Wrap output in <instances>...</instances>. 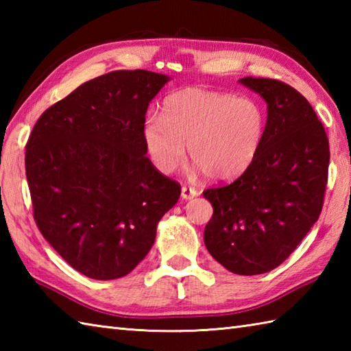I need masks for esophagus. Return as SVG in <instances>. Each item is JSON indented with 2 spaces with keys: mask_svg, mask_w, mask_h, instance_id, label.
Returning a JSON list of instances; mask_svg holds the SVG:
<instances>
[{
  "mask_svg": "<svg viewBox=\"0 0 351 351\" xmlns=\"http://www.w3.org/2000/svg\"><path fill=\"white\" fill-rule=\"evenodd\" d=\"M181 196H182V199H185V200H190V199L197 196V191H196L195 189L187 187V185H184V187L181 189Z\"/></svg>",
  "mask_w": 351,
  "mask_h": 351,
  "instance_id": "obj_1",
  "label": "esophagus"
}]
</instances>
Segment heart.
I'll return each mask as SVG.
<instances>
[{
	"instance_id": "heart-1",
	"label": "heart",
	"mask_w": 351,
	"mask_h": 351,
	"mask_svg": "<svg viewBox=\"0 0 351 351\" xmlns=\"http://www.w3.org/2000/svg\"><path fill=\"white\" fill-rule=\"evenodd\" d=\"M267 114L255 98L189 87L169 95L161 116L143 122L145 149L164 175L180 170L190 156L196 170L228 181L250 166L263 145Z\"/></svg>"
}]
</instances>
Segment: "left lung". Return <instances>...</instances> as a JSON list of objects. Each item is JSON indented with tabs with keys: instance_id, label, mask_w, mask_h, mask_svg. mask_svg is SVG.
<instances>
[{
	"instance_id": "1",
	"label": "left lung",
	"mask_w": 351,
	"mask_h": 351,
	"mask_svg": "<svg viewBox=\"0 0 351 351\" xmlns=\"http://www.w3.org/2000/svg\"><path fill=\"white\" fill-rule=\"evenodd\" d=\"M240 83L267 102L255 160L228 185L204 191L213 217L204 232L211 256L241 276L280 265L318 220L329 170V140L304 96L270 78Z\"/></svg>"
}]
</instances>
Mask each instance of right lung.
Instances as JSON below:
<instances>
[{"label":"right lung","instance_id":"1","mask_svg":"<svg viewBox=\"0 0 351 351\" xmlns=\"http://www.w3.org/2000/svg\"><path fill=\"white\" fill-rule=\"evenodd\" d=\"M170 77L114 71L81 84L36 122L25 173L36 225L90 279L131 273L181 195L146 156L145 116Z\"/></svg>","mask_w":351,"mask_h":351}]
</instances>
